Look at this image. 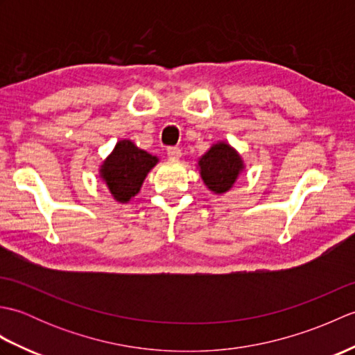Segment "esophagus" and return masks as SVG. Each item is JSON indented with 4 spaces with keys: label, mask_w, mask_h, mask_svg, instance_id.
I'll list each match as a JSON object with an SVG mask.
<instances>
[{
    "label": "esophagus",
    "mask_w": 355,
    "mask_h": 355,
    "mask_svg": "<svg viewBox=\"0 0 355 355\" xmlns=\"http://www.w3.org/2000/svg\"><path fill=\"white\" fill-rule=\"evenodd\" d=\"M168 155L169 158H173V160H178V158H182V149L177 146H171L168 148Z\"/></svg>",
    "instance_id": "34e87169"
}]
</instances>
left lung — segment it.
I'll return each mask as SVG.
<instances>
[{"instance_id":"obj_1","label":"left lung","mask_w":355,"mask_h":355,"mask_svg":"<svg viewBox=\"0 0 355 355\" xmlns=\"http://www.w3.org/2000/svg\"><path fill=\"white\" fill-rule=\"evenodd\" d=\"M198 169L207 189L223 195L232 189L245 166L235 148L227 141H216L205 155L200 157Z\"/></svg>"}]
</instances>
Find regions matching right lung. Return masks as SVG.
<instances>
[{"label":"right lung","mask_w":355,"mask_h":355,"mask_svg":"<svg viewBox=\"0 0 355 355\" xmlns=\"http://www.w3.org/2000/svg\"><path fill=\"white\" fill-rule=\"evenodd\" d=\"M158 158L140 149L131 140H119L112 153L101 164L99 177L117 202H130Z\"/></svg>","instance_id":"right-lung-1"}]
</instances>
